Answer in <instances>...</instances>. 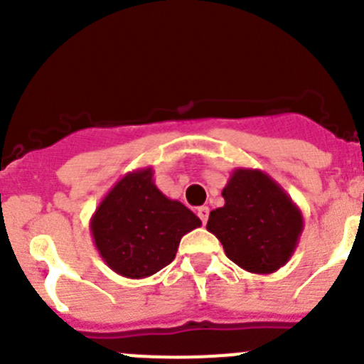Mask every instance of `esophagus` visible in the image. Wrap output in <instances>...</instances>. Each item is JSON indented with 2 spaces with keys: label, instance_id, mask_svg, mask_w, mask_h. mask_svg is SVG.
Here are the masks:
<instances>
[{
  "label": "esophagus",
  "instance_id": "esophagus-1",
  "mask_svg": "<svg viewBox=\"0 0 364 364\" xmlns=\"http://www.w3.org/2000/svg\"><path fill=\"white\" fill-rule=\"evenodd\" d=\"M197 215H199L200 222H203V223L208 222V216H209V208H208V205H200V208H197Z\"/></svg>",
  "mask_w": 364,
  "mask_h": 364
}]
</instances>
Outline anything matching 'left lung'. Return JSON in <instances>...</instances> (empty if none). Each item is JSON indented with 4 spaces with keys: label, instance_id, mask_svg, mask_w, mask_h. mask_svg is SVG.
I'll use <instances>...</instances> for the list:
<instances>
[{
    "label": "left lung",
    "instance_id": "1",
    "mask_svg": "<svg viewBox=\"0 0 364 364\" xmlns=\"http://www.w3.org/2000/svg\"><path fill=\"white\" fill-rule=\"evenodd\" d=\"M225 204L209 213L205 229L225 255L248 273L269 274L291 260L303 232V213L260 168H234L222 190Z\"/></svg>",
    "mask_w": 364,
    "mask_h": 364
}]
</instances>
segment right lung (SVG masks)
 <instances>
[{
	"label": "right lung",
	"mask_w": 364,
	"mask_h": 364,
	"mask_svg": "<svg viewBox=\"0 0 364 364\" xmlns=\"http://www.w3.org/2000/svg\"><path fill=\"white\" fill-rule=\"evenodd\" d=\"M153 174L151 167L124 174L90 220L104 262L132 280L151 277L171 264L181 237L203 225L185 204L160 192Z\"/></svg>",
	"instance_id": "add662e5"
}]
</instances>
